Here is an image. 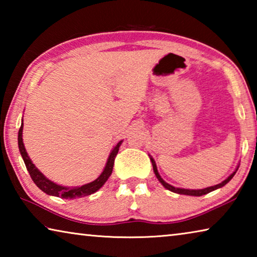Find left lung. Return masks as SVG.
Returning <instances> with one entry per match:
<instances>
[{
    "instance_id": "1",
    "label": "left lung",
    "mask_w": 257,
    "mask_h": 257,
    "mask_svg": "<svg viewBox=\"0 0 257 257\" xmlns=\"http://www.w3.org/2000/svg\"><path fill=\"white\" fill-rule=\"evenodd\" d=\"M150 159H151V161H152V165H153V171H154V173H155V176H156V178H158V180L161 182V184H162V186L164 187V188H167L168 190H170V191H173V193H177V194H180V195H188V196H202V195L208 194V193H211V191H213V190L221 188V187H223L224 185H227L228 182L232 179L233 176L236 175L238 168H239V165H237L236 170H234V171L231 173V175H230V176L227 178V179L223 180L222 182H220V184L215 185V186L206 187V188H204V189H185V188H178V187H173L172 185L168 184V182H165V181L162 179V178H161V176H160V173H159V171H158V168H156V163H155L154 159L152 158L151 155H150Z\"/></svg>"
}]
</instances>
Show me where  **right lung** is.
Listing matches in <instances>:
<instances>
[{
	"label": "right lung",
	"instance_id": "add662e5",
	"mask_svg": "<svg viewBox=\"0 0 257 257\" xmlns=\"http://www.w3.org/2000/svg\"><path fill=\"white\" fill-rule=\"evenodd\" d=\"M23 130H24V120L21 122V127L18 133V146L20 154L23 156V160L26 164V168L29 172L30 177H32L33 181L36 184V186L40 188L42 191H44L45 194L50 195V196H56L61 198L66 199H71V198H78V197H84L88 196V195H92L101 188V187L105 184L106 180L110 178L113 165H114V159L116 154L119 152V147L122 144L123 141H120L118 144L113 147L110 155H108L105 167H104L103 171L101 175H99L96 179L92 182H88V184H85L82 186H76V187H66L55 184V182L51 181L49 178H46L43 173L38 170V169L35 167L33 161L30 160L27 151L25 149L24 145V139H23Z\"/></svg>",
	"mask_w": 257,
	"mask_h": 257
}]
</instances>
